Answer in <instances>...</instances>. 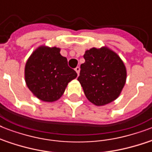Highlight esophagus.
<instances>
[{
    "label": "esophagus",
    "mask_w": 152,
    "mask_h": 152,
    "mask_svg": "<svg viewBox=\"0 0 152 152\" xmlns=\"http://www.w3.org/2000/svg\"><path fill=\"white\" fill-rule=\"evenodd\" d=\"M75 71L76 72V73H77V75L79 76V74H80V67H76V69H75Z\"/></svg>",
    "instance_id": "1"
}]
</instances>
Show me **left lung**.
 Returning a JSON list of instances; mask_svg holds the SVG:
<instances>
[{
	"label": "left lung",
	"mask_w": 152,
	"mask_h": 152,
	"mask_svg": "<svg viewBox=\"0 0 152 152\" xmlns=\"http://www.w3.org/2000/svg\"><path fill=\"white\" fill-rule=\"evenodd\" d=\"M85 62L80 65L79 82L89 101L101 106L118 99L126 82L124 62L106 46L85 51Z\"/></svg>",
	"instance_id": "obj_1"
}]
</instances>
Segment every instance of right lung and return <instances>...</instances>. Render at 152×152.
Here are the masks:
<instances>
[{
  "instance_id": "right-lung-1",
  "label": "right lung",
  "mask_w": 152,
  "mask_h": 152,
  "mask_svg": "<svg viewBox=\"0 0 152 152\" xmlns=\"http://www.w3.org/2000/svg\"><path fill=\"white\" fill-rule=\"evenodd\" d=\"M61 49L39 46L27 59L24 69L25 82L32 94L47 102L58 100L68 83L76 78L77 73L69 68Z\"/></svg>"
}]
</instances>
